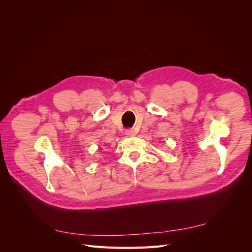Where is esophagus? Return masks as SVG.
<instances>
[{"label": "esophagus", "mask_w": 252, "mask_h": 252, "mask_svg": "<svg viewBox=\"0 0 252 252\" xmlns=\"http://www.w3.org/2000/svg\"><path fill=\"white\" fill-rule=\"evenodd\" d=\"M126 135L127 136H132V135H134V131L132 130V129H127V130H126Z\"/></svg>", "instance_id": "34e87169"}]
</instances>
